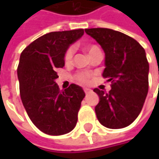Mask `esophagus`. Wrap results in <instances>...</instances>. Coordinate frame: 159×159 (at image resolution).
I'll use <instances>...</instances> for the list:
<instances>
[{
    "label": "esophagus",
    "mask_w": 159,
    "mask_h": 159,
    "mask_svg": "<svg viewBox=\"0 0 159 159\" xmlns=\"http://www.w3.org/2000/svg\"><path fill=\"white\" fill-rule=\"evenodd\" d=\"M84 92H85L86 94H89V93H90V92H91V89L85 88V89H84Z\"/></svg>",
    "instance_id": "esophagus-1"
}]
</instances>
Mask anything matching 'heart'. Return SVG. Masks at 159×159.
Instances as JSON below:
<instances>
[{
	"label": "heart",
	"instance_id": "obj_1",
	"mask_svg": "<svg viewBox=\"0 0 159 159\" xmlns=\"http://www.w3.org/2000/svg\"><path fill=\"white\" fill-rule=\"evenodd\" d=\"M96 48H98L96 46H90L87 49H88L89 53H91L92 51H94L95 49H96ZM72 57H73V48H70L65 52V55H64V62L66 64H70V62H71V60H72ZM90 78H91L90 74H89V73H84V72L79 73L75 77L77 81L79 83H80V84H87V83H89V80H90Z\"/></svg>",
	"mask_w": 159,
	"mask_h": 159
}]
</instances>
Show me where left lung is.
I'll use <instances>...</instances> for the list:
<instances>
[{
	"label": "left lung",
	"instance_id": "obj_1",
	"mask_svg": "<svg viewBox=\"0 0 159 159\" xmlns=\"http://www.w3.org/2000/svg\"><path fill=\"white\" fill-rule=\"evenodd\" d=\"M105 53L102 77L111 81L106 93L95 89L100 101L97 119L111 129L132 124L141 112L149 90V63L143 47L128 35L108 28L85 29Z\"/></svg>",
	"mask_w": 159,
	"mask_h": 159
}]
</instances>
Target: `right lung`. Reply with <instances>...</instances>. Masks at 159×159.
<instances>
[{
  "label": "right lung",
  "mask_w": 159,
  "mask_h": 159,
  "mask_svg": "<svg viewBox=\"0 0 159 159\" xmlns=\"http://www.w3.org/2000/svg\"><path fill=\"white\" fill-rule=\"evenodd\" d=\"M83 29L52 32L28 45L21 53L17 67L22 102L32 122L49 135H62L77 124L85 97L81 87L70 84L60 91L57 70L64 66L69 47L82 37Z\"/></svg>",
  "instance_id": "1"
}]
</instances>
